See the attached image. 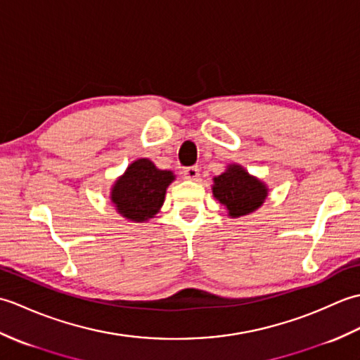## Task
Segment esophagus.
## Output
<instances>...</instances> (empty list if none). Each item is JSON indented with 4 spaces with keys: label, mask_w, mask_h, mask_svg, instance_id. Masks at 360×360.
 I'll return each mask as SVG.
<instances>
[{
    "label": "esophagus",
    "mask_w": 360,
    "mask_h": 360,
    "mask_svg": "<svg viewBox=\"0 0 360 360\" xmlns=\"http://www.w3.org/2000/svg\"><path fill=\"white\" fill-rule=\"evenodd\" d=\"M182 174H184V178L188 179V181H196L198 178H200V168H198L196 165L195 167H187V168H184Z\"/></svg>",
    "instance_id": "obj_1"
}]
</instances>
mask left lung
Wrapping results in <instances>:
<instances>
[{"mask_svg": "<svg viewBox=\"0 0 360 360\" xmlns=\"http://www.w3.org/2000/svg\"><path fill=\"white\" fill-rule=\"evenodd\" d=\"M212 192L227 209L229 217L238 218L255 212L264 202L267 187L241 165L232 164L224 173L213 178Z\"/></svg>", "mask_w": 360, "mask_h": 360, "instance_id": "1", "label": "left lung"}]
</instances>
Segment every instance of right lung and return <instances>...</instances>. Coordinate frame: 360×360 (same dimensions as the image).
Here are the masks:
<instances>
[{
	"mask_svg": "<svg viewBox=\"0 0 360 360\" xmlns=\"http://www.w3.org/2000/svg\"><path fill=\"white\" fill-rule=\"evenodd\" d=\"M173 181V172L159 170L150 159H137L114 182L111 202L124 218L143 223L162 207L167 187Z\"/></svg>",
	"mask_w": 360,
	"mask_h": 360,
	"instance_id": "add662e5",
	"label": "right lung"
}]
</instances>
